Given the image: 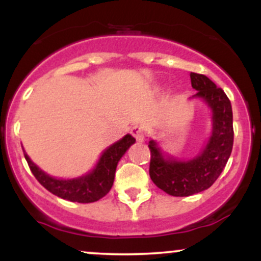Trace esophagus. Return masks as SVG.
<instances>
[{"mask_svg": "<svg viewBox=\"0 0 261 261\" xmlns=\"http://www.w3.org/2000/svg\"><path fill=\"white\" fill-rule=\"evenodd\" d=\"M131 135H133L137 141H143V139H145V133H143V127L141 126V125H134V126L131 127Z\"/></svg>", "mask_w": 261, "mask_h": 261, "instance_id": "obj_1", "label": "esophagus"}]
</instances>
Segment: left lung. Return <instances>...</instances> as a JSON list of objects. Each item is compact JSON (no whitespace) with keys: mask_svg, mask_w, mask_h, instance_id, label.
Instances as JSON below:
<instances>
[{"mask_svg":"<svg viewBox=\"0 0 261 261\" xmlns=\"http://www.w3.org/2000/svg\"><path fill=\"white\" fill-rule=\"evenodd\" d=\"M191 86L212 112L211 136L202 152L189 161H178L162 152L154 140L151 151L149 176L158 188L172 196H190L206 190L217 180L233 147L232 106L222 88H218L205 74L190 73Z\"/></svg>","mask_w":261,"mask_h":261,"instance_id":"8db88e82","label":"left lung"}]
</instances>
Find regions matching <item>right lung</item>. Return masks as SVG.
<instances>
[{
    "mask_svg": "<svg viewBox=\"0 0 261 261\" xmlns=\"http://www.w3.org/2000/svg\"><path fill=\"white\" fill-rule=\"evenodd\" d=\"M135 140L131 135H125L121 140L108 147L92 172L74 179H58L43 172L34 164L24 152V157L33 175L43 187L54 195L72 202L89 203L106 196L113 187L116 166Z\"/></svg>",
    "mask_w": 261,
    "mask_h": 261,
    "instance_id": "1",
    "label": "right lung"
}]
</instances>
